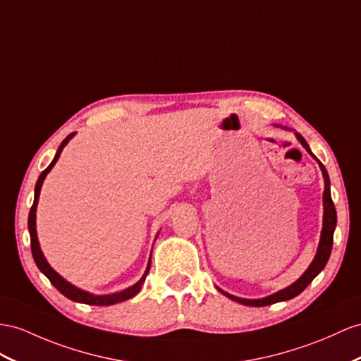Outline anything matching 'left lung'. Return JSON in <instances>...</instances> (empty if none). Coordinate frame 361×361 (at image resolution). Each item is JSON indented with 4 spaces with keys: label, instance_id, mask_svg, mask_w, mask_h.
I'll list each match as a JSON object with an SVG mask.
<instances>
[{
    "label": "left lung",
    "instance_id": "8db88e82",
    "mask_svg": "<svg viewBox=\"0 0 361 361\" xmlns=\"http://www.w3.org/2000/svg\"><path fill=\"white\" fill-rule=\"evenodd\" d=\"M277 128H283V129H288L286 126L282 125H274ZM295 138L300 142V145L307 149V152L312 157L314 160H316L320 166V171L323 173V180H325V190H323V224H322V233H320V241H319V247H317V252L316 256H314L312 262L310 264V267L307 269L298 281L294 283H291L290 286H286V288L273 293L270 295H267V298L262 299H244V298H236L233 294H228L224 290L218 288V291L221 294H224L226 298L232 299L241 305H247V307H267V305H271V303H277V302H283V300H290L295 295H299L307 286L312 282L314 277H316L323 269H325V265L331 256V250H332V241H334V230L337 226V212L334 207V202H332L331 198V186H329V175L325 169V166L320 163V160H317V157L314 155L310 149V146L307 143V140L299 134V133H294Z\"/></svg>",
    "mask_w": 361,
    "mask_h": 361
}]
</instances>
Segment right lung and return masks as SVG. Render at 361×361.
I'll return each mask as SVG.
<instances>
[{"mask_svg":"<svg viewBox=\"0 0 361 361\" xmlns=\"http://www.w3.org/2000/svg\"><path fill=\"white\" fill-rule=\"evenodd\" d=\"M75 137V133H71L66 140H63L59 146V149L56 152V155H54L53 161L49 164V168L42 171L38 181H36V186H35V200H33V206L30 209V214H29V232H30V245H32V255H33V259L36 262V265H38V269L41 270V273H44L45 276L49 277V281L51 282V285L56 286V288L59 290V293H62L66 298H68L70 300L73 302H79V303H87V305H97V307H108V305H114V303H118V302H125L128 299L134 298V295L142 290L143 286V282L146 279L147 273H149V269H151V256H149V261H147V267H146V271L145 274L142 276V279L135 282L134 285L128 286V288L122 290V291H117V293H113V294H92V293H88L85 290H80L78 288V286H75L73 283H70L68 281L63 279V277L54 271L50 264L47 262V259H45V256L39 247V241H38V235H36V207H38V201H39V192H41V188H42V183L45 180V177H47V173L51 171V168L54 164H56V161L59 160L61 157V152L63 147H66V145L71 140V138Z\"/></svg>","mask_w":361,"mask_h":361,"instance_id":"1","label":"right lung"}]
</instances>
